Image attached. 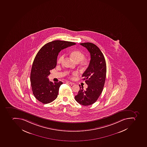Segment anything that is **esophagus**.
Returning a JSON list of instances; mask_svg holds the SVG:
<instances>
[{
	"instance_id": "obj_1",
	"label": "esophagus",
	"mask_w": 147,
	"mask_h": 147,
	"mask_svg": "<svg viewBox=\"0 0 147 147\" xmlns=\"http://www.w3.org/2000/svg\"><path fill=\"white\" fill-rule=\"evenodd\" d=\"M66 83H67V84H71V85L75 84V83H74V82H71L66 81Z\"/></svg>"
}]
</instances>
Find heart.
Instances as JSON below:
<instances>
[{"instance_id": "obj_1", "label": "heart", "mask_w": 147, "mask_h": 147, "mask_svg": "<svg viewBox=\"0 0 147 147\" xmlns=\"http://www.w3.org/2000/svg\"><path fill=\"white\" fill-rule=\"evenodd\" d=\"M69 55L73 61H75L76 63H79V66L82 68H86L89 65V61L88 59H85L84 54L80 51L78 50L72 51L69 53ZM63 58H64L63 55H61L59 57L57 61V63L60 64L63 60ZM78 75V72H74L71 74V75H69V77L71 78H73V76H76Z\"/></svg>"}]
</instances>
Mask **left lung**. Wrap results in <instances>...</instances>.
<instances>
[{"instance_id": "left-lung-1", "label": "left lung", "mask_w": 147, "mask_h": 147, "mask_svg": "<svg viewBox=\"0 0 147 147\" xmlns=\"http://www.w3.org/2000/svg\"><path fill=\"white\" fill-rule=\"evenodd\" d=\"M90 54L91 59L88 68L82 74L88 87L86 89L80 86L76 100L84 106L90 105L96 101L102 93L106 80L107 66L104 56L99 47L94 44L82 43Z\"/></svg>"}]
</instances>
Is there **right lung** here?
Instances as JSON below:
<instances>
[{"mask_svg":"<svg viewBox=\"0 0 147 147\" xmlns=\"http://www.w3.org/2000/svg\"><path fill=\"white\" fill-rule=\"evenodd\" d=\"M75 43L56 40L45 44L40 48L34 58L30 74L33 94L43 104L53 102L58 96L59 88L63 82L49 81L50 71L55 68L57 56L62 50Z\"/></svg>","mask_w":147,"mask_h":147,"instance_id":"add662e5","label":"right lung"}]
</instances>
